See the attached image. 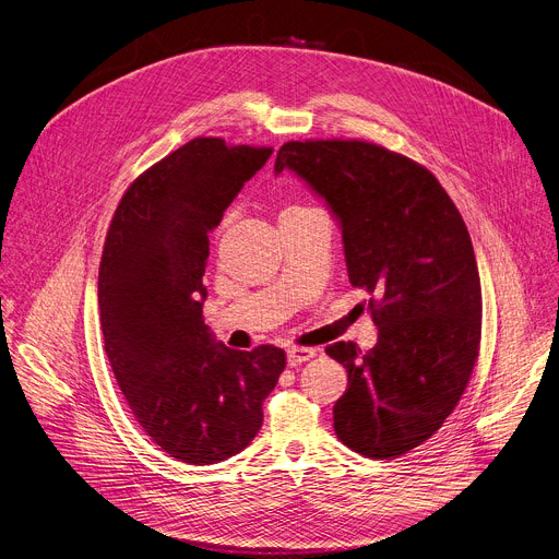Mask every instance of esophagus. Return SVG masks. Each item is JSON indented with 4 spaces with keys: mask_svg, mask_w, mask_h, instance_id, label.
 Listing matches in <instances>:
<instances>
[{
    "mask_svg": "<svg viewBox=\"0 0 559 559\" xmlns=\"http://www.w3.org/2000/svg\"><path fill=\"white\" fill-rule=\"evenodd\" d=\"M314 357H317V349L314 347H289L287 349V364L292 368L306 364V361H310Z\"/></svg>",
    "mask_w": 559,
    "mask_h": 559,
    "instance_id": "esophagus-1",
    "label": "esophagus"
}]
</instances>
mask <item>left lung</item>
<instances>
[{
	"mask_svg": "<svg viewBox=\"0 0 559 559\" xmlns=\"http://www.w3.org/2000/svg\"><path fill=\"white\" fill-rule=\"evenodd\" d=\"M338 221L347 276L370 298L377 345L325 352L347 370L334 432L372 460L430 439L462 399L481 341V283L466 223L415 160L364 140H306L278 148Z\"/></svg>",
	"mask_w": 559,
	"mask_h": 559,
	"instance_id": "1",
	"label": "left lung"
}]
</instances>
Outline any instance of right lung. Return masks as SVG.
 I'll return each instance as SVG.
<instances>
[{"label":"right lung","instance_id":"1","mask_svg":"<svg viewBox=\"0 0 559 559\" xmlns=\"http://www.w3.org/2000/svg\"><path fill=\"white\" fill-rule=\"evenodd\" d=\"M272 148L195 138L144 171L114 214L97 278L105 352L129 408L169 456L225 462L263 426L285 352L229 349L205 325L210 231Z\"/></svg>","mask_w":559,"mask_h":559}]
</instances>
